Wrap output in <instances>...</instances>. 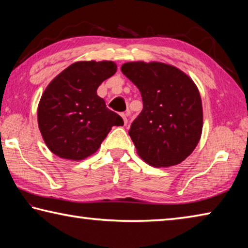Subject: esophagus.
I'll return each instance as SVG.
<instances>
[{
  "instance_id": "34e87169",
  "label": "esophagus",
  "mask_w": 248,
  "mask_h": 248,
  "mask_svg": "<svg viewBox=\"0 0 248 248\" xmlns=\"http://www.w3.org/2000/svg\"><path fill=\"white\" fill-rule=\"evenodd\" d=\"M121 117L124 119V124H128V114H121Z\"/></svg>"
}]
</instances>
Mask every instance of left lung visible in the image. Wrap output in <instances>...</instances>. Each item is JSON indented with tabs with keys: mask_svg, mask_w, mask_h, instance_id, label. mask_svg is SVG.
<instances>
[{
	"mask_svg": "<svg viewBox=\"0 0 248 248\" xmlns=\"http://www.w3.org/2000/svg\"><path fill=\"white\" fill-rule=\"evenodd\" d=\"M121 71L139 89L143 102L129 130L138 155L154 167L185 161L202 133V103L195 82L162 62H127Z\"/></svg>",
	"mask_w": 248,
	"mask_h": 248,
	"instance_id": "1",
	"label": "left lung"
}]
</instances>
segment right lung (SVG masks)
Masks as SVG:
<instances>
[{"label":"right lung","instance_id":"right-lung-1","mask_svg":"<svg viewBox=\"0 0 248 248\" xmlns=\"http://www.w3.org/2000/svg\"><path fill=\"white\" fill-rule=\"evenodd\" d=\"M112 61H78L58 74L46 87L38 104V127L46 145L57 156L81 161L94 154L121 117L97 95L112 77Z\"/></svg>","mask_w":248,"mask_h":248}]
</instances>
